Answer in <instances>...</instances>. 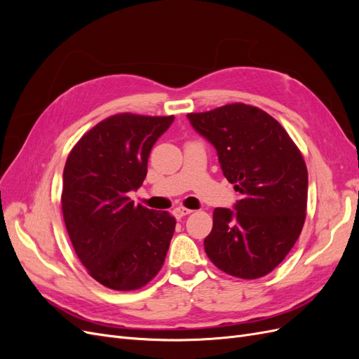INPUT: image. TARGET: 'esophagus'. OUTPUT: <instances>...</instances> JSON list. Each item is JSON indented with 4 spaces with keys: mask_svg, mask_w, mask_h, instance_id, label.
Segmentation results:
<instances>
[{
    "mask_svg": "<svg viewBox=\"0 0 359 359\" xmlns=\"http://www.w3.org/2000/svg\"><path fill=\"white\" fill-rule=\"evenodd\" d=\"M193 211L191 210H189V208H184V206H178V208L173 211V214H175V217L177 219H181V217H186V215H189V214H191Z\"/></svg>",
    "mask_w": 359,
    "mask_h": 359,
    "instance_id": "1",
    "label": "esophagus"
}]
</instances>
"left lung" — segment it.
Instances as JSON below:
<instances>
[{
	"label": "left lung",
	"instance_id": "obj_1",
	"mask_svg": "<svg viewBox=\"0 0 359 359\" xmlns=\"http://www.w3.org/2000/svg\"><path fill=\"white\" fill-rule=\"evenodd\" d=\"M187 118L215 148L223 175L241 193L233 210H214L205 252L226 274L264 277L286 257L302 231L306 161L286 130L259 107L232 103Z\"/></svg>",
	"mask_w": 359,
	"mask_h": 359
}]
</instances>
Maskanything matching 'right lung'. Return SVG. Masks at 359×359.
Instances as JSON below:
<instances>
[{
	"label": "right lung",
	"mask_w": 359,
	"mask_h": 359,
	"mask_svg": "<svg viewBox=\"0 0 359 359\" xmlns=\"http://www.w3.org/2000/svg\"><path fill=\"white\" fill-rule=\"evenodd\" d=\"M173 116L118 114L85 133L62 173V215L90 276L114 290L153 280L166 259L175 219L130 201L147 177L148 157Z\"/></svg>",
	"instance_id": "1"
}]
</instances>
